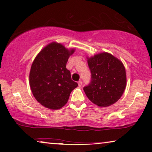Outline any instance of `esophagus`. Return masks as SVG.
I'll list each match as a JSON object with an SVG mask.
<instances>
[{
    "mask_svg": "<svg viewBox=\"0 0 152 152\" xmlns=\"http://www.w3.org/2000/svg\"><path fill=\"white\" fill-rule=\"evenodd\" d=\"M78 85H79V86H80V87L82 86V81H79Z\"/></svg>",
    "mask_w": 152,
    "mask_h": 152,
    "instance_id": "obj_1",
    "label": "esophagus"
}]
</instances>
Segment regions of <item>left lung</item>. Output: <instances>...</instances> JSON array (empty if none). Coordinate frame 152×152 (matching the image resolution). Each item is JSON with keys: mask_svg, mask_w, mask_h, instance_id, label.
Returning <instances> with one entry per match:
<instances>
[{"mask_svg": "<svg viewBox=\"0 0 152 152\" xmlns=\"http://www.w3.org/2000/svg\"><path fill=\"white\" fill-rule=\"evenodd\" d=\"M91 80L84 91L88 98L99 107L116 102L123 94L126 78L124 66L111 54L103 53L88 58Z\"/></svg>", "mask_w": 152, "mask_h": 152, "instance_id": "obj_1", "label": "left lung"}]
</instances>
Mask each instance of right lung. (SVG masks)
I'll list each match as a JSON object with an SVG mask.
<instances>
[{"mask_svg":"<svg viewBox=\"0 0 152 152\" xmlns=\"http://www.w3.org/2000/svg\"><path fill=\"white\" fill-rule=\"evenodd\" d=\"M75 50L51 43L38 54L30 72V86L35 99L45 107L59 109L67 103L78 84L72 80L66 66Z\"/></svg>","mask_w":152,"mask_h":152,"instance_id":"right-lung-1","label":"right lung"}]
</instances>
